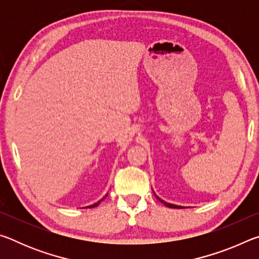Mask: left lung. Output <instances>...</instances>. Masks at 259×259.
Masks as SVG:
<instances>
[{
  "instance_id": "left-lung-1",
  "label": "left lung",
  "mask_w": 259,
  "mask_h": 259,
  "mask_svg": "<svg viewBox=\"0 0 259 259\" xmlns=\"http://www.w3.org/2000/svg\"><path fill=\"white\" fill-rule=\"evenodd\" d=\"M154 195H155V198L159 200V201H161L162 203H163L165 207H168V208H185V207H183V205H177V204H172V203H169V202H165V201H163L162 199H160L159 196H157L155 193H154Z\"/></svg>"
}]
</instances>
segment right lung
<instances>
[{
  "mask_svg": "<svg viewBox=\"0 0 259 259\" xmlns=\"http://www.w3.org/2000/svg\"><path fill=\"white\" fill-rule=\"evenodd\" d=\"M105 196H107V194L106 195H105ZM105 196H104V198H102V199H100L99 201H98V202H96V203H94V204H91V205H88V207H85V208H94V207H97V205L100 203V202H102V201L105 199Z\"/></svg>",
  "mask_w": 259,
  "mask_h": 259,
  "instance_id": "right-lung-1",
  "label": "right lung"
}]
</instances>
